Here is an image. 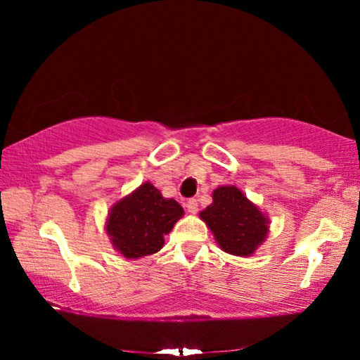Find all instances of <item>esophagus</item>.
Returning a JSON list of instances; mask_svg holds the SVG:
<instances>
[{
    "label": "esophagus",
    "instance_id": "obj_1",
    "mask_svg": "<svg viewBox=\"0 0 360 360\" xmlns=\"http://www.w3.org/2000/svg\"><path fill=\"white\" fill-rule=\"evenodd\" d=\"M186 210H188V213H191V214H195L196 211H198V201L196 200H188L186 201Z\"/></svg>",
    "mask_w": 360,
    "mask_h": 360
}]
</instances>
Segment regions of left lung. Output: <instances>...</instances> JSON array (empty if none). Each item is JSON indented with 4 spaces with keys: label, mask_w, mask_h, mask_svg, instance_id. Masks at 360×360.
Masks as SVG:
<instances>
[{
    "label": "left lung",
    "mask_w": 360,
    "mask_h": 360,
    "mask_svg": "<svg viewBox=\"0 0 360 360\" xmlns=\"http://www.w3.org/2000/svg\"><path fill=\"white\" fill-rule=\"evenodd\" d=\"M224 252L250 257L267 239L270 218L236 185H223L213 190V203L200 211Z\"/></svg>",
    "instance_id": "8db88e82"
}]
</instances>
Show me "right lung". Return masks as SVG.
I'll return each mask as SVG.
<instances>
[{
    "mask_svg": "<svg viewBox=\"0 0 360 360\" xmlns=\"http://www.w3.org/2000/svg\"><path fill=\"white\" fill-rule=\"evenodd\" d=\"M184 213L174 198H164L150 181H144L112 203L105 231L112 249L127 260H136L159 252L164 238Z\"/></svg>",
    "mask_w": 360,
    "mask_h": 360,
    "instance_id": "obj_1",
    "label": "right lung"
}]
</instances>
